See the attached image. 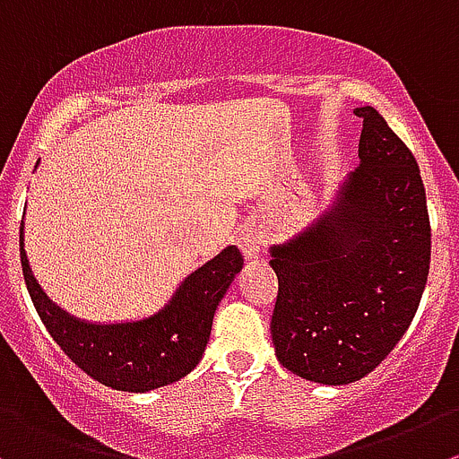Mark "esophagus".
<instances>
[{
	"label": "esophagus",
	"mask_w": 459,
	"mask_h": 459,
	"mask_svg": "<svg viewBox=\"0 0 459 459\" xmlns=\"http://www.w3.org/2000/svg\"><path fill=\"white\" fill-rule=\"evenodd\" d=\"M264 243H265L264 227L256 225V222L247 225L246 230H241V234H238V247H241L243 256H246L247 261L259 259L261 250H264Z\"/></svg>",
	"instance_id": "obj_1"
}]
</instances>
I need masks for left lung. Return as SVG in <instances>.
I'll return each instance as SVG.
<instances>
[{
    "label": "left lung",
    "instance_id": "obj_1",
    "mask_svg": "<svg viewBox=\"0 0 459 459\" xmlns=\"http://www.w3.org/2000/svg\"><path fill=\"white\" fill-rule=\"evenodd\" d=\"M360 164L304 230L270 247L279 292L270 333L277 360L307 381L347 385L396 347L421 302L430 222L414 155L374 108Z\"/></svg>",
    "mask_w": 459,
    "mask_h": 459
}]
</instances>
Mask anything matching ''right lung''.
Masks as SVG:
<instances>
[{
  "instance_id": "obj_1",
  "label": "right lung",
  "mask_w": 459,
  "mask_h": 459,
  "mask_svg": "<svg viewBox=\"0 0 459 459\" xmlns=\"http://www.w3.org/2000/svg\"><path fill=\"white\" fill-rule=\"evenodd\" d=\"M20 256L33 307L56 344L94 381L139 394L180 381L200 363L212 333L213 313L243 268L238 247L227 246L186 274L171 299L152 316L90 322L47 298L26 259L24 221L20 227Z\"/></svg>"
}]
</instances>
